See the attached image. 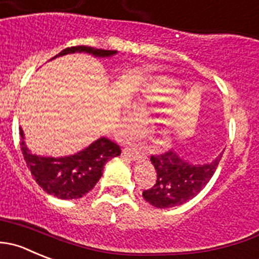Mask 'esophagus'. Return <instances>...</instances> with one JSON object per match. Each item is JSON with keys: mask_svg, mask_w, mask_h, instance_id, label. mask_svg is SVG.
<instances>
[{"mask_svg": "<svg viewBox=\"0 0 259 259\" xmlns=\"http://www.w3.org/2000/svg\"><path fill=\"white\" fill-rule=\"evenodd\" d=\"M122 153H124L126 157L132 158V159L144 157V152H142L140 149H138L137 147H126L124 150H122Z\"/></svg>", "mask_w": 259, "mask_h": 259, "instance_id": "esophagus-1", "label": "esophagus"}]
</instances>
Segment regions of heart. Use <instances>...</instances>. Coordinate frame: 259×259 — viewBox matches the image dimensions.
<instances>
[{
  "mask_svg": "<svg viewBox=\"0 0 259 259\" xmlns=\"http://www.w3.org/2000/svg\"><path fill=\"white\" fill-rule=\"evenodd\" d=\"M152 87L153 89H159V84L155 83V84H153ZM160 99H162V97H160L157 92H153V91L147 92V94H145L142 99L133 101L132 107L135 110V111H137V114H142V112H144L145 110H147V104L158 102V101H160Z\"/></svg>",
  "mask_w": 259,
  "mask_h": 259,
  "instance_id": "obj_1",
  "label": "heart"
}]
</instances>
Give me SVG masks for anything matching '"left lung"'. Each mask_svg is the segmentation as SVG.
I'll return each instance as SVG.
<instances>
[{
	"label": "left lung",
	"mask_w": 259,
	"mask_h": 259,
	"mask_svg": "<svg viewBox=\"0 0 259 259\" xmlns=\"http://www.w3.org/2000/svg\"><path fill=\"white\" fill-rule=\"evenodd\" d=\"M223 153L206 164L187 162L173 150L152 155L150 160L157 172V181L152 188L144 190L143 197L158 209L185 204L206 186L217 170Z\"/></svg>",
	"instance_id": "8db88e82"
}]
</instances>
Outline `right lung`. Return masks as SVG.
<instances>
[{
  "label": "right lung",
  "instance_id": "obj_1",
  "mask_svg": "<svg viewBox=\"0 0 259 259\" xmlns=\"http://www.w3.org/2000/svg\"><path fill=\"white\" fill-rule=\"evenodd\" d=\"M73 53H87L99 58H109L117 54L116 50L95 49L78 45L66 48L52 59ZM20 137L22 155L32 177L45 192L62 200L83 197L99 182L105 164L111 158L121 154V149L116 143L101 137L74 154L66 157H42L32 154L27 148L22 129H20Z\"/></svg>",
  "mask_w": 259,
  "mask_h": 259
}]
</instances>
